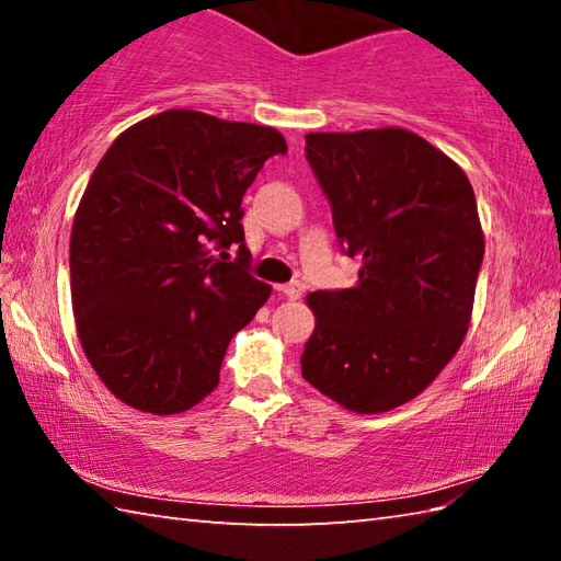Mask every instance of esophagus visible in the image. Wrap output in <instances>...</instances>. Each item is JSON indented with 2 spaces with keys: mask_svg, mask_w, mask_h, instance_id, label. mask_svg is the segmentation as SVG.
<instances>
[{
  "mask_svg": "<svg viewBox=\"0 0 561 561\" xmlns=\"http://www.w3.org/2000/svg\"><path fill=\"white\" fill-rule=\"evenodd\" d=\"M277 291L284 294V297H287L289 301H297L301 297L304 287H301V282H289V284H279Z\"/></svg>",
  "mask_w": 561,
  "mask_h": 561,
  "instance_id": "1",
  "label": "esophagus"
}]
</instances>
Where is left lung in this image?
I'll list each match as a JSON object with an SVG mask.
<instances>
[{
    "mask_svg": "<svg viewBox=\"0 0 561 561\" xmlns=\"http://www.w3.org/2000/svg\"><path fill=\"white\" fill-rule=\"evenodd\" d=\"M334 230L360 260L348 289L307 297L317 327L301 376L354 413H386L458 354L485 254L468 175L405 128L309 133Z\"/></svg>",
    "mask_w": 561,
    "mask_h": 561,
    "instance_id": "1",
    "label": "left lung"
}]
</instances>
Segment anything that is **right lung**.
<instances>
[{
	"mask_svg": "<svg viewBox=\"0 0 561 561\" xmlns=\"http://www.w3.org/2000/svg\"><path fill=\"white\" fill-rule=\"evenodd\" d=\"M277 153V128L173 108L101 158L73 215L71 304L83 354L118 401L173 415L220 383L232 336L272 294L247 272L240 205ZM230 245L241 250L225 263Z\"/></svg>",
	"mask_w": 561,
	"mask_h": 561,
	"instance_id": "obj_1",
	"label": "right lung"
}]
</instances>
